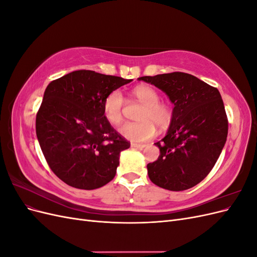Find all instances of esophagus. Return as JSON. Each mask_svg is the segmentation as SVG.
Wrapping results in <instances>:
<instances>
[{
    "label": "esophagus",
    "mask_w": 257,
    "mask_h": 257,
    "mask_svg": "<svg viewBox=\"0 0 257 257\" xmlns=\"http://www.w3.org/2000/svg\"><path fill=\"white\" fill-rule=\"evenodd\" d=\"M131 147H132V148H139V149H143V148H145V147H146V145H144V144L132 143V144H131Z\"/></svg>",
    "instance_id": "1"
}]
</instances>
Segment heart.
Returning a JSON list of instances; mask_svg holds the SVG:
<instances>
[{
	"mask_svg": "<svg viewBox=\"0 0 257 257\" xmlns=\"http://www.w3.org/2000/svg\"><path fill=\"white\" fill-rule=\"evenodd\" d=\"M144 108L138 114V122H126L119 127L122 137L131 142H146L155 135L158 126L165 130L173 121V109L167 104L160 102L158 91L150 85L141 84L132 91ZM124 98L120 91H112L103 102V113L105 119L116 125L123 118Z\"/></svg>",
	"mask_w": 257,
	"mask_h": 257,
	"instance_id": "heart-1",
	"label": "heart"
}]
</instances>
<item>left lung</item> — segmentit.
I'll return each mask as SVG.
<instances>
[{
    "instance_id": "8db88e82",
    "label": "left lung",
    "mask_w": 257,
    "mask_h": 257,
    "mask_svg": "<svg viewBox=\"0 0 257 257\" xmlns=\"http://www.w3.org/2000/svg\"><path fill=\"white\" fill-rule=\"evenodd\" d=\"M162 90L174 104L160 157L147 165L150 180L169 191L193 188L211 172L226 143L228 122L219 90L181 72L138 78Z\"/></svg>"
}]
</instances>
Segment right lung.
Listing matches in <instances>:
<instances>
[{
    "label": "right lung",
    "mask_w": 257,
    "mask_h": 257,
    "mask_svg": "<svg viewBox=\"0 0 257 257\" xmlns=\"http://www.w3.org/2000/svg\"><path fill=\"white\" fill-rule=\"evenodd\" d=\"M131 79L75 71L51 81L36 115V136L52 172L66 184L94 190L111 181L131 144L103 113L110 92Z\"/></svg>",
    "instance_id": "add662e5"
}]
</instances>
